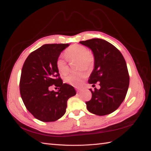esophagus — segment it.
<instances>
[{
  "instance_id": "34e87169",
  "label": "esophagus",
  "mask_w": 151,
  "mask_h": 151,
  "mask_svg": "<svg viewBox=\"0 0 151 151\" xmlns=\"http://www.w3.org/2000/svg\"><path fill=\"white\" fill-rule=\"evenodd\" d=\"M82 91V89L81 88H76V91L77 92H80Z\"/></svg>"
}]
</instances>
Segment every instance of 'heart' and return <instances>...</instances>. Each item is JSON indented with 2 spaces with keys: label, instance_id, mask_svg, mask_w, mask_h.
I'll list each match as a JSON object with an SVG mask.
<instances>
[{
  "label": "heart",
  "instance_id": "heart-1",
  "mask_svg": "<svg viewBox=\"0 0 151 151\" xmlns=\"http://www.w3.org/2000/svg\"><path fill=\"white\" fill-rule=\"evenodd\" d=\"M65 57L69 62L78 60V69H85L89 70L94 65L95 58L93 54L88 51L86 47L81 45L75 44L67 49L65 52ZM56 67L60 73L65 75L69 71V66L65 60L62 58H59L56 61ZM87 77L86 72L80 71L78 73L70 74L65 78V82L74 87L78 88L83 84L84 81Z\"/></svg>",
  "mask_w": 151,
  "mask_h": 151
}]
</instances>
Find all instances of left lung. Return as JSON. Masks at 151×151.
<instances>
[{
	"label": "left lung",
	"mask_w": 151,
	"mask_h": 151,
	"mask_svg": "<svg viewBox=\"0 0 151 151\" xmlns=\"http://www.w3.org/2000/svg\"><path fill=\"white\" fill-rule=\"evenodd\" d=\"M80 43L89 47L95 58L94 69L89 84L98 82L100 89H89L91 99L86 102L87 109L97 115L110 114L119 107L126 97L129 86V75L124 57L113 45L102 39L88 40Z\"/></svg>",
	"instance_id": "left-lung-1"
}]
</instances>
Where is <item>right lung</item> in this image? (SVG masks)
Returning a JSON list of instances; mask_svg holds the SVG:
<instances>
[{
    "mask_svg": "<svg viewBox=\"0 0 151 151\" xmlns=\"http://www.w3.org/2000/svg\"><path fill=\"white\" fill-rule=\"evenodd\" d=\"M69 44H45L31 52L21 70L20 93L27 110L37 119L55 121L65 114L67 100L76 95L72 86L63 84L56 61ZM54 85L58 92L50 91Z\"/></svg>",
    "mask_w": 151,
    "mask_h": 151,
    "instance_id": "obj_1",
    "label": "right lung"
}]
</instances>
